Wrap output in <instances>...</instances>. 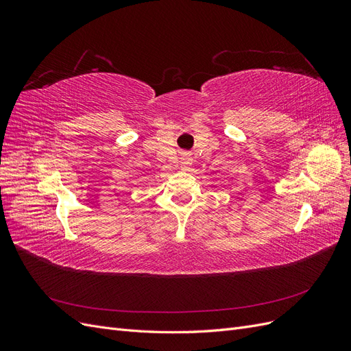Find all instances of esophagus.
<instances>
[{
  "instance_id": "obj_1",
  "label": "esophagus",
  "mask_w": 351,
  "mask_h": 351,
  "mask_svg": "<svg viewBox=\"0 0 351 351\" xmlns=\"http://www.w3.org/2000/svg\"><path fill=\"white\" fill-rule=\"evenodd\" d=\"M192 167V158H190L187 154L182 155V161H180V168L182 169H189Z\"/></svg>"
}]
</instances>
